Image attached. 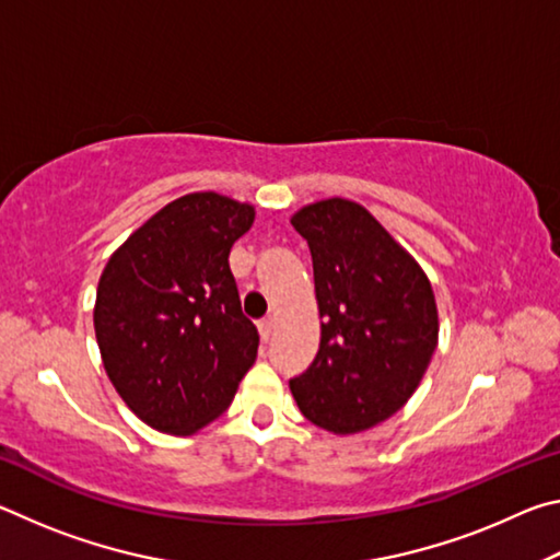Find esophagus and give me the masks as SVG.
Segmentation results:
<instances>
[{"instance_id":"1","label":"esophagus","mask_w":560,"mask_h":560,"mask_svg":"<svg viewBox=\"0 0 560 560\" xmlns=\"http://www.w3.org/2000/svg\"><path fill=\"white\" fill-rule=\"evenodd\" d=\"M271 334H273V320L271 318L261 320V324H259V336H261L264 343H267V340L271 338Z\"/></svg>"}]
</instances>
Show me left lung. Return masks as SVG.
Returning <instances> with one entry per match:
<instances>
[{"instance_id":"obj_1","label":"left lung","mask_w":560,"mask_h":560,"mask_svg":"<svg viewBox=\"0 0 560 560\" xmlns=\"http://www.w3.org/2000/svg\"><path fill=\"white\" fill-rule=\"evenodd\" d=\"M308 242L320 320L314 363L289 381L306 420L358 434L410 400L440 338L438 301L420 264L363 205L311 202L291 217Z\"/></svg>"}]
</instances>
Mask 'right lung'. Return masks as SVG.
<instances>
[{"instance_id":"obj_1","label":"right lung","mask_w":560,"mask_h":560,"mask_svg":"<svg viewBox=\"0 0 560 560\" xmlns=\"http://www.w3.org/2000/svg\"><path fill=\"white\" fill-rule=\"evenodd\" d=\"M254 205L220 192L167 202L103 269L93 328L108 381L153 430L189 438L232 405L257 360V326L242 314L230 249Z\"/></svg>"}]
</instances>
